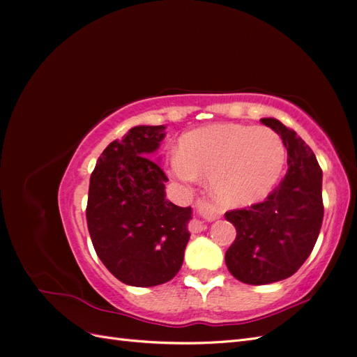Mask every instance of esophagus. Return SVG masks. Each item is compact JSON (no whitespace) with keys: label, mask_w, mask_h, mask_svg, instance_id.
<instances>
[{"label":"esophagus","mask_w":357,"mask_h":357,"mask_svg":"<svg viewBox=\"0 0 357 357\" xmlns=\"http://www.w3.org/2000/svg\"><path fill=\"white\" fill-rule=\"evenodd\" d=\"M190 229H192L193 232H201L202 229H205V225H204L202 220L195 219V220H192V223H190Z\"/></svg>","instance_id":"obj_1"}]
</instances>
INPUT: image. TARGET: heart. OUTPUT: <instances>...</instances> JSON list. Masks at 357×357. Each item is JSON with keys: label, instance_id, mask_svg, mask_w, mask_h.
<instances>
[{"label": "heart", "instance_id": "heart-1", "mask_svg": "<svg viewBox=\"0 0 357 357\" xmlns=\"http://www.w3.org/2000/svg\"><path fill=\"white\" fill-rule=\"evenodd\" d=\"M284 160V144L273 129L219 123L183 135L169 172L186 185L208 177L213 198L236 208L262 201L282 176Z\"/></svg>", "mask_w": 357, "mask_h": 357}]
</instances>
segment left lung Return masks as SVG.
<instances>
[{"label": "left lung", "mask_w": 357, "mask_h": 357, "mask_svg": "<svg viewBox=\"0 0 357 357\" xmlns=\"http://www.w3.org/2000/svg\"><path fill=\"white\" fill-rule=\"evenodd\" d=\"M261 122L282 137L287 172L264 202L225 214L236 229L226 266L236 280L255 286L294 275L314 248L323 222L321 168L312 150L277 119Z\"/></svg>", "instance_id": "left-lung-1"}]
</instances>
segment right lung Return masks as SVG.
I'll list each match as a JSON object with an SVG mask.
<instances>
[{
    "label": "right lung",
    "mask_w": 357,
    "mask_h": 357,
    "mask_svg": "<svg viewBox=\"0 0 357 357\" xmlns=\"http://www.w3.org/2000/svg\"><path fill=\"white\" fill-rule=\"evenodd\" d=\"M165 126H134L105 147L91 176L86 220L96 255L122 283L152 287L181 268L190 207L165 199L168 177L152 159Z\"/></svg>",
    "instance_id": "right-lung-1"
}]
</instances>
